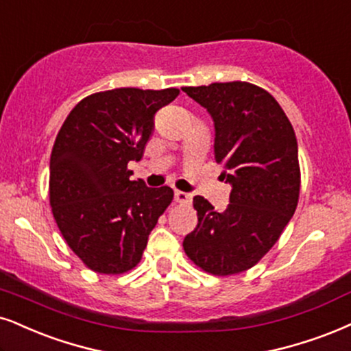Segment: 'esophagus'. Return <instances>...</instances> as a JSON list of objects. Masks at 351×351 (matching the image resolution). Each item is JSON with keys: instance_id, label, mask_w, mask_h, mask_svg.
Instances as JSON below:
<instances>
[{"instance_id": "esophagus-1", "label": "esophagus", "mask_w": 351, "mask_h": 351, "mask_svg": "<svg viewBox=\"0 0 351 351\" xmlns=\"http://www.w3.org/2000/svg\"><path fill=\"white\" fill-rule=\"evenodd\" d=\"M174 198H176V202H179V203H189L190 200H192V195H190V193L180 192V190H176Z\"/></svg>"}]
</instances>
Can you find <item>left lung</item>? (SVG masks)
Here are the masks:
<instances>
[{"mask_svg":"<svg viewBox=\"0 0 351 351\" xmlns=\"http://www.w3.org/2000/svg\"><path fill=\"white\" fill-rule=\"evenodd\" d=\"M215 125V159L231 185L218 213L193 197L198 224L184 239L190 261L211 275L241 274L274 247L295 215L300 162L295 130L265 89L242 81L182 88Z\"/></svg>","mask_w":351,"mask_h":351,"instance_id":"left-lung-1","label":"left lung"}]
</instances>
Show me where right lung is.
<instances>
[{
  "mask_svg": "<svg viewBox=\"0 0 351 351\" xmlns=\"http://www.w3.org/2000/svg\"><path fill=\"white\" fill-rule=\"evenodd\" d=\"M180 90L120 88L84 97L56 135L50 205L66 244L97 274L119 275L141 261L148 236L171 205V187L130 180L154 132V115Z\"/></svg>",
  "mask_w": 351,
  "mask_h": 351,
  "instance_id": "right-lung-1",
  "label": "right lung"
}]
</instances>
